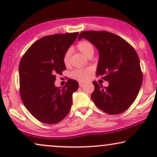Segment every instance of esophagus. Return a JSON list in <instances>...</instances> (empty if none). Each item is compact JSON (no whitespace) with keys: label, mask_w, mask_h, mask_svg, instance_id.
<instances>
[{"label":"esophagus","mask_w":157,"mask_h":157,"mask_svg":"<svg viewBox=\"0 0 157 157\" xmlns=\"http://www.w3.org/2000/svg\"><path fill=\"white\" fill-rule=\"evenodd\" d=\"M79 86H80V87H82V86H84V83H82V82H80V83H79Z\"/></svg>","instance_id":"34e87169"}]
</instances>
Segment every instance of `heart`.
<instances>
[{
  "mask_svg": "<svg viewBox=\"0 0 157 157\" xmlns=\"http://www.w3.org/2000/svg\"><path fill=\"white\" fill-rule=\"evenodd\" d=\"M77 47L82 54L86 57H90L92 56L94 53V47L91 42L88 40H82L78 43L77 45ZM70 58H71V52L68 50L65 53L63 56V63L67 66L70 63ZM91 70L89 68H81V69H76L71 74V76L73 78L76 80L81 81V82H85L89 78L90 75H91Z\"/></svg>",
  "mask_w": 157,
  "mask_h": 157,
  "instance_id": "obj_1",
  "label": "heart"
}]
</instances>
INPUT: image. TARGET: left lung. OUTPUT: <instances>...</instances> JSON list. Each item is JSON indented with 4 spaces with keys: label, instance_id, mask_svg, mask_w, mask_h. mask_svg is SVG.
<instances>
[{
    "label": "left lung",
    "instance_id": "left-lung-1",
    "mask_svg": "<svg viewBox=\"0 0 157 157\" xmlns=\"http://www.w3.org/2000/svg\"><path fill=\"white\" fill-rule=\"evenodd\" d=\"M85 38L96 46L100 58L97 76L109 82L108 87L94 81L91 100L109 114H119L136 100L142 82L140 59L134 48L120 36L106 31L82 32Z\"/></svg>",
    "mask_w": 157,
    "mask_h": 157
}]
</instances>
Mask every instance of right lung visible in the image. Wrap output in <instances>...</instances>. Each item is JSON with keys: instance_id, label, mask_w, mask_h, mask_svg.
Listing matches in <instances>:
<instances>
[{"instance_id": "1", "label": "right lung", "mask_w": 157, "mask_h": 157, "mask_svg": "<svg viewBox=\"0 0 157 157\" xmlns=\"http://www.w3.org/2000/svg\"><path fill=\"white\" fill-rule=\"evenodd\" d=\"M78 32L45 36L28 48L19 65L20 94L30 113L46 124H56L66 117L72 104L77 81L68 79L62 89L56 87V75L66 69L63 56Z\"/></svg>"}]
</instances>
